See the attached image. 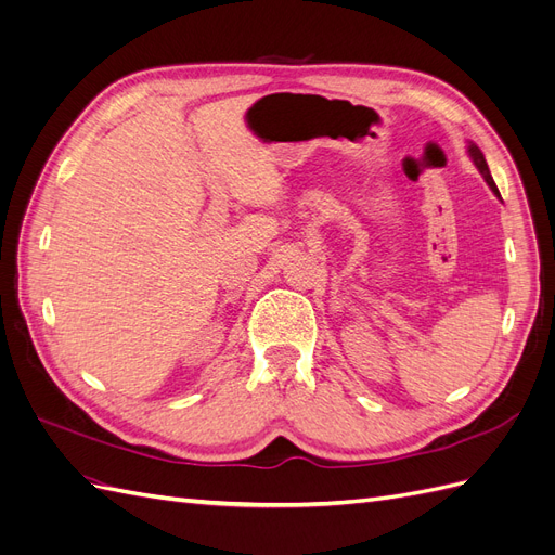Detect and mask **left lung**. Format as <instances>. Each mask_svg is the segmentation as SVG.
<instances>
[{
	"instance_id": "1",
	"label": "left lung",
	"mask_w": 555,
	"mask_h": 555,
	"mask_svg": "<svg viewBox=\"0 0 555 555\" xmlns=\"http://www.w3.org/2000/svg\"><path fill=\"white\" fill-rule=\"evenodd\" d=\"M469 155H473V162L477 164V169H479V173L483 176V180L489 182V188L500 196V192H498V188H495V182H493V178H491L489 164H486V159H483V155H481V150H479L477 145H469Z\"/></svg>"
}]
</instances>
